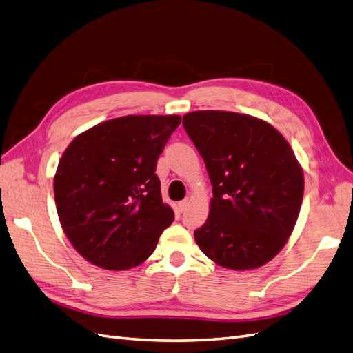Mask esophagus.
Wrapping results in <instances>:
<instances>
[{
    "label": "esophagus",
    "mask_w": 353,
    "mask_h": 353,
    "mask_svg": "<svg viewBox=\"0 0 353 353\" xmlns=\"http://www.w3.org/2000/svg\"><path fill=\"white\" fill-rule=\"evenodd\" d=\"M188 206H190V199H185L182 201H179V209L180 212H185L188 209Z\"/></svg>",
    "instance_id": "34e87169"
}]
</instances>
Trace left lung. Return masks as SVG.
<instances>
[{
  "label": "left lung",
  "mask_w": 353,
  "mask_h": 353,
  "mask_svg": "<svg viewBox=\"0 0 353 353\" xmlns=\"http://www.w3.org/2000/svg\"><path fill=\"white\" fill-rule=\"evenodd\" d=\"M183 128L214 186L196 245L227 269L263 266L288 242L304 196V173L288 139L268 121L232 111L188 112Z\"/></svg>",
  "instance_id": "obj_1"
}]
</instances>
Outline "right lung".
<instances>
[{"instance_id": "add662e5", "label": "right lung", "mask_w": 353, "mask_h": 353, "mask_svg": "<svg viewBox=\"0 0 353 353\" xmlns=\"http://www.w3.org/2000/svg\"><path fill=\"white\" fill-rule=\"evenodd\" d=\"M180 116H125L72 139L54 176L64 234L92 265L126 270L152 256L174 212L157 161Z\"/></svg>"}]
</instances>
